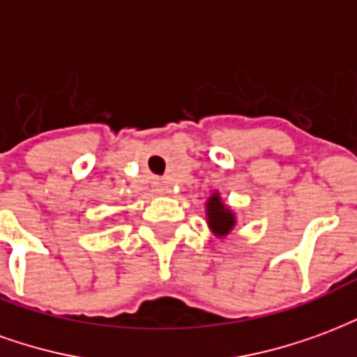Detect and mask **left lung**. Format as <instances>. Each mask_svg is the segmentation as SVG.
Masks as SVG:
<instances>
[{
  "instance_id": "8db88e82",
  "label": "left lung",
  "mask_w": 357,
  "mask_h": 357,
  "mask_svg": "<svg viewBox=\"0 0 357 357\" xmlns=\"http://www.w3.org/2000/svg\"><path fill=\"white\" fill-rule=\"evenodd\" d=\"M208 224L218 235H227L233 229V224H235L233 214L222 204L218 195L208 199Z\"/></svg>"
}]
</instances>
